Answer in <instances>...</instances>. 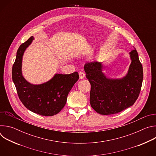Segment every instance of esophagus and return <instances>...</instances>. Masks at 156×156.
<instances>
[{
	"label": "esophagus",
	"instance_id": "34e87169",
	"mask_svg": "<svg viewBox=\"0 0 156 156\" xmlns=\"http://www.w3.org/2000/svg\"><path fill=\"white\" fill-rule=\"evenodd\" d=\"M79 75H80V79H83L85 77V73L83 71H81L79 72Z\"/></svg>",
	"mask_w": 156,
	"mask_h": 156
}]
</instances>
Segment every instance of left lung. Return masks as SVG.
I'll use <instances>...</instances> for the list:
<instances>
[{"mask_svg": "<svg viewBox=\"0 0 156 156\" xmlns=\"http://www.w3.org/2000/svg\"><path fill=\"white\" fill-rule=\"evenodd\" d=\"M131 63L127 75L121 79H110L102 72V63L95 61L84 66L91 84L90 104L102 115H112L133 105L141 91L143 72L136 49L129 52Z\"/></svg>", "mask_w": 156, "mask_h": 156, "instance_id": "obj_1", "label": "left lung"}]
</instances>
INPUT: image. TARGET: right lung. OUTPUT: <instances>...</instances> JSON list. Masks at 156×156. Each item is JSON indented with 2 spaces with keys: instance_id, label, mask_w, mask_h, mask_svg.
<instances>
[{
  "instance_id": "add662e5",
  "label": "right lung",
  "mask_w": 156,
  "mask_h": 156,
  "mask_svg": "<svg viewBox=\"0 0 156 156\" xmlns=\"http://www.w3.org/2000/svg\"><path fill=\"white\" fill-rule=\"evenodd\" d=\"M34 37H30L19 47L12 67V80L19 99L31 112L42 115L52 116L58 114L65 106L67 96L79 79L78 73L69 75L55 74L46 83L32 84L23 76L22 58L26 49Z\"/></svg>"
}]
</instances>
